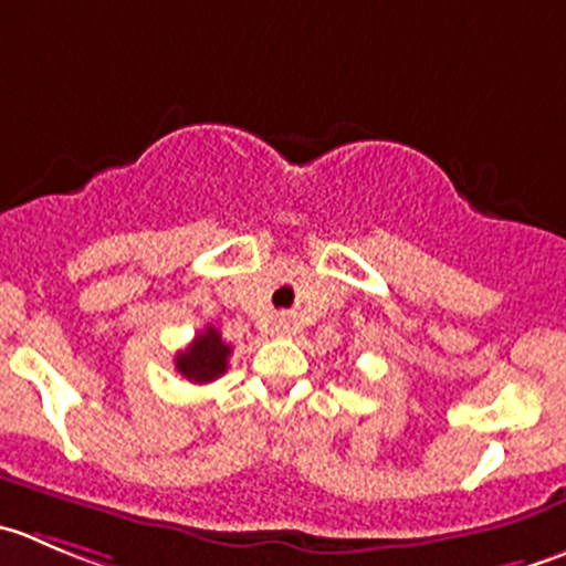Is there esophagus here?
Wrapping results in <instances>:
<instances>
[{"label": "esophagus", "instance_id": "34e87169", "mask_svg": "<svg viewBox=\"0 0 566 566\" xmlns=\"http://www.w3.org/2000/svg\"><path fill=\"white\" fill-rule=\"evenodd\" d=\"M284 332H287V323H279V326H276V334H284Z\"/></svg>", "mask_w": 566, "mask_h": 566}]
</instances>
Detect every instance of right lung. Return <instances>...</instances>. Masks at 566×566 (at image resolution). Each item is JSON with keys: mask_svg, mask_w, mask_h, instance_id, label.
I'll return each instance as SVG.
<instances>
[{"mask_svg": "<svg viewBox=\"0 0 566 566\" xmlns=\"http://www.w3.org/2000/svg\"><path fill=\"white\" fill-rule=\"evenodd\" d=\"M229 348L221 339V332L212 326H207L205 332L196 334L193 343L185 350L177 354V370L182 373L188 381L196 384H210L216 381L218 376H223L229 367Z\"/></svg>", "mask_w": 566, "mask_h": 566, "instance_id": "right-lung-1", "label": "right lung"}]
</instances>
